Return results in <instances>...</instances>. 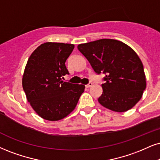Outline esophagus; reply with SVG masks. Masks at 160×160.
<instances>
[{
    "mask_svg": "<svg viewBox=\"0 0 160 160\" xmlns=\"http://www.w3.org/2000/svg\"><path fill=\"white\" fill-rule=\"evenodd\" d=\"M92 85V82H89V83H88V84H86L85 87H86L87 88H89L90 87H91Z\"/></svg>",
    "mask_w": 160,
    "mask_h": 160,
    "instance_id": "esophagus-1",
    "label": "esophagus"
}]
</instances>
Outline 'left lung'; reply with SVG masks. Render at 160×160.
Listing matches in <instances>:
<instances>
[{"instance_id":"8db88e82","label":"left lung","mask_w":160,"mask_h":160,"mask_svg":"<svg viewBox=\"0 0 160 160\" xmlns=\"http://www.w3.org/2000/svg\"><path fill=\"white\" fill-rule=\"evenodd\" d=\"M78 50L96 73L105 75L98 101L115 112H125L140 100L146 88L143 64L133 49L114 39L81 44Z\"/></svg>"}]
</instances>
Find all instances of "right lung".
Segmentation results:
<instances>
[{
    "label": "right lung",
    "instance_id": "right-lung-1",
    "mask_svg": "<svg viewBox=\"0 0 160 160\" xmlns=\"http://www.w3.org/2000/svg\"><path fill=\"white\" fill-rule=\"evenodd\" d=\"M73 49V44L47 42L37 47L27 61L23 89L33 110L43 119H64L75 109L84 92L83 84L63 81L70 74L65 62Z\"/></svg>",
    "mask_w": 160,
    "mask_h": 160
}]
</instances>
